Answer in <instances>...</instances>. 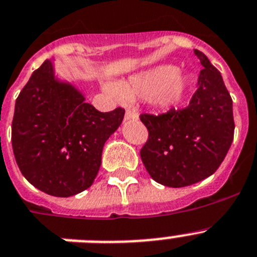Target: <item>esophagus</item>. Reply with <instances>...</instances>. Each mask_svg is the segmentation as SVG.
<instances>
[{
	"mask_svg": "<svg viewBox=\"0 0 257 257\" xmlns=\"http://www.w3.org/2000/svg\"><path fill=\"white\" fill-rule=\"evenodd\" d=\"M138 118V113L135 109H126V113H124V119H135Z\"/></svg>",
	"mask_w": 257,
	"mask_h": 257,
	"instance_id": "obj_1",
	"label": "esophagus"
}]
</instances>
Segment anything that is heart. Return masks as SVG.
Masks as SVG:
<instances>
[{"instance_id":"b5f03b06","label":"heart","mask_w":257,"mask_h":257,"mask_svg":"<svg viewBox=\"0 0 257 257\" xmlns=\"http://www.w3.org/2000/svg\"><path fill=\"white\" fill-rule=\"evenodd\" d=\"M106 89L114 95L120 93L126 97H155L160 105L170 106L183 97L187 89V79L178 75L175 66L164 65L120 83L118 88L106 85Z\"/></svg>"}]
</instances>
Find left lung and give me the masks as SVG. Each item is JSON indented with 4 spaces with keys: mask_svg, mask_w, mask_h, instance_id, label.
<instances>
[{
    "mask_svg": "<svg viewBox=\"0 0 257 257\" xmlns=\"http://www.w3.org/2000/svg\"><path fill=\"white\" fill-rule=\"evenodd\" d=\"M203 69L188 106L140 114L148 139L140 150L147 172L157 183L186 187L220 168L234 139L233 100L221 72L200 50Z\"/></svg>",
    "mask_w": 257,
    "mask_h": 257,
    "instance_id": "left-lung-1",
    "label": "left lung"
}]
</instances>
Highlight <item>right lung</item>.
Segmentation results:
<instances>
[{"instance_id":"right-lung-1","label":"right lung","mask_w":257,"mask_h":257,"mask_svg":"<svg viewBox=\"0 0 257 257\" xmlns=\"http://www.w3.org/2000/svg\"><path fill=\"white\" fill-rule=\"evenodd\" d=\"M123 107L98 111L71 84L54 79L45 61L15 101L12 144L15 161L31 185L69 197L91 187L104 144L122 123Z\"/></svg>"}]
</instances>
